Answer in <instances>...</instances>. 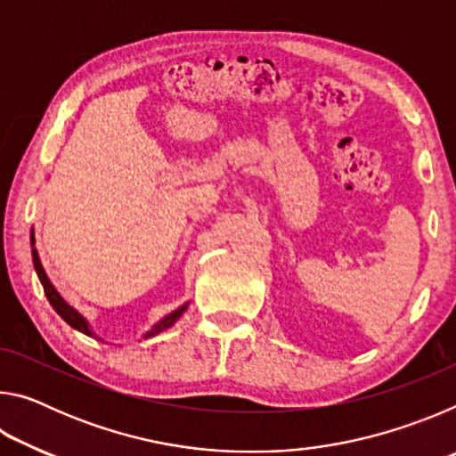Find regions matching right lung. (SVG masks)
I'll return each mask as SVG.
<instances>
[{"label":"right lung","mask_w":456,"mask_h":456,"mask_svg":"<svg viewBox=\"0 0 456 456\" xmlns=\"http://www.w3.org/2000/svg\"><path fill=\"white\" fill-rule=\"evenodd\" d=\"M29 241H32V261H34V269H36L37 277H40V283H42L44 293H45V297H48L50 305L53 307V310H56V314L60 315L61 320H64V322L68 323V326H72L74 330L82 331V334H86V336H90V338H98L100 342H104L102 338H100L98 334H94V330H92V326L88 323V320L84 318V315H82L78 310H76V307H72L70 304H68L66 299L60 296V291H58L56 288H53V283L50 281V277H48V273H45V269H44V265H42L40 256H37L34 227H32V233H29ZM189 304H191V302H184L183 305L176 307L175 312L167 314L163 320H159V322L154 323V326H152L149 331H144V334H142L141 338H142V339H146V338H152V336L160 334V331H165V330H168V328H173L175 323L181 320V315H183L184 312H187Z\"/></svg>","instance_id":"obj_1"}]
</instances>
